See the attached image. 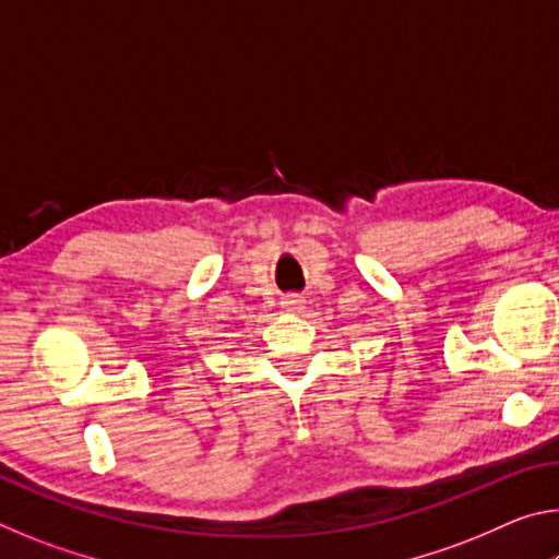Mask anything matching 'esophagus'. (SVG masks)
I'll return each mask as SVG.
<instances>
[{"label":"esophagus","mask_w":559,"mask_h":559,"mask_svg":"<svg viewBox=\"0 0 559 559\" xmlns=\"http://www.w3.org/2000/svg\"><path fill=\"white\" fill-rule=\"evenodd\" d=\"M302 296H298V293H288V296H283V300H281V306L286 308V310H296V308H300L302 306Z\"/></svg>","instance_id":"34e87169"}]
</instances>
